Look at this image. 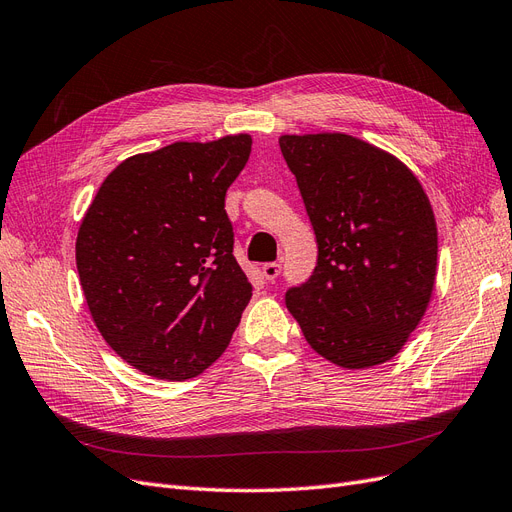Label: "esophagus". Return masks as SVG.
Segmentation results:
<instances>
[{
	"mask_svg": "<svg viewBox=\"0 0 512 512\" xmlns=\"http://www.w3.org/2000/svg\"><path fill=\"white\" fill-rule=\"evenodd\" d=\"M261 274H263V278H266V280L278 278V274H280V263H278V261L263 263V266H261Z\"/></svg>",
	"mask_w": 512,
	"mask_h": 512,
	"instance_id": "34e87169",
	"label": "esophagus"
}]
</instances>
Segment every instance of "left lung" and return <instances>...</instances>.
Listing matches in <instances>:
<instances>
[{
  "instance_id": "left-lung-1",
  "label": "left lung",
  "mask_w": 512,
  "mask_h": 512,
  "mask_svg": "<svg viewBox=\"0 0 512 512\" xmlns=\"http://www.w3.org/2000/svg\"><path fill=\"white\" fill-rule=\"evenodd\" d=\"M315 229L317 268L285 302L321 357L349 370L402 351L430 304L438 232L404 163L346 134L280 136Z\"/></svg>"
}]
</instances>
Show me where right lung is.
Instances as JSON below:
<instances>
[{
  "label": "right lung",
  "instance_id": "right-lung-1",
  "mask_svg": "<svg viewBox=\"0 0 512 512\" xmlns=\"http://www.w3.org/2000/svg\"><path fill=\"white\" fill-rule=\"evenodd\" d=\"M251 144L236 134L129 157L82 217L76 268L91 317L110 349L148 376L202 374L251 300L225 212Z\"/></svg>",
  "mask_w": 512,
  "mask_h": 512
}]
</instances>
